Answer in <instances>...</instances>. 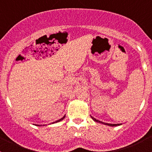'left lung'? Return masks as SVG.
Masks as SVG:
<instances>
[{
  "label": "left lung",
  "instance_id": "8db88e82",
  "mask_svg": "<svg viewBox=\"0 0 152 152\" xmlns=\"http://www.w3.org/2000/svg\"><path fill=\"white\" fill-rule=\"evenodd\" d=\"M91 118H92V119H93V120L94 121H96V122H99V123H101V124H105V125H108V126H118V125H121V124H112L104 123V122H102V121H100L97 120V119L94 118H93V117H92V116H91Z\"/></svg>",
  "mask_w": 152,
  "mask_h": 152
}]
</instances>
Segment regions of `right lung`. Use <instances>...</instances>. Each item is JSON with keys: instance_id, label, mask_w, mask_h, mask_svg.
<instances>
[{"instance_id": "add662e5", "label": "right lung", "mask_w": 152, "mask_h": 152, "mask_svg": "<svg viewBox=\"0 0 152 152\" xmlns=\"http://www.w3.org/2000/svg\"><path fill=\"white\" fill-rule=\"evenodd\" d=\"M65 116H64V117H63V118H61V119H59V120L56 121V122H53V123H57V122H59V121H62V120H63V119H64V118H65ZM37 126H39V125H37Z\"/></svg>"}]
</instances>
